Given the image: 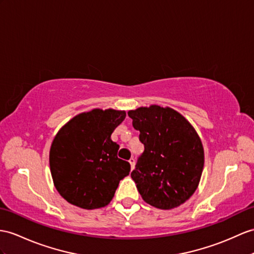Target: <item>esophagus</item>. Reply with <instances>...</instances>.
I'll list each match as a JSON object with an SVG mask.
<instances>
[{"instance_id":"esophagus-1","label":"esophagus","mask_w":254,"mask_h":254,"mask_svg":"<svg viewBox=\"0 0 254 254\" xmlns=\"http://www.w3.org/2000/svg\"><path fill=\"white\" fill-rule=\"evenodd\" d=\"M129 163H130V166H131V170L134 169V164H135V159L133 157H131L130 159H129Z\"/></svg>"}]
</instances>
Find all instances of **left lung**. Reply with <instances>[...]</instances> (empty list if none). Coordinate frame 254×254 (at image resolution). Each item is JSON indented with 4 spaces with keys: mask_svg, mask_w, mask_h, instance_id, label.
Segmentation results:
<instances>
[{
    "mask_svg": "<svg viewBox=\"0 0 254 254\" xmlns=\"http://www.w3.org/2000/svg\"><path fill=\"white\" fill-rule=\"evenodd\" d=\"M128 115L144 145L131 172L142 198L164 210L182 205L198 187L203 168L198 134L170 108H139Z\"/></svg>",
    "mask_w": 254,
    "mask_h": 254,
    "instance_id": "left-lung-1",
    "label": "left lung"
}]
</instances>
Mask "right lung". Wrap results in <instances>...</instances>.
Masks as SVG:
<instances>
[{"label":"right lung","mask_w":254,"mask_h":254,"mask_svg":"<svg viewBox=\"0 0 254 254\" xmlns=\"http://www.w3.org/2000/svg\"><path fill=\"white\" fill-rule=\"evenodd\" d=\"M125 111L92 110L78 114L60 129L49 152L56 189L83 209L107 206L130 164L117 157L120 145L111 140L125 120Z\"/></svg>","instance_id":"obj_1"}]
</instances>
